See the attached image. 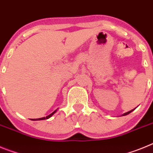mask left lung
I'll return each instance as SVG.
<instances>
[{
    "label": "left lung",
    "instance_id": "left-lung-1",
    "mask_svg": "<svg viewBox=\"0 0 153 153\" xmlns=\"http://www.w3.org/2000/svg\"><path fill=\"white\" fill-rule=\"evenodd\" d=\"M135 109H136V108H135ZM134 109H132V110H130V111H129V112H127V113H123V114L122 115V116H126V115H128V114H129V113H131V112H132L133 111V110H134Z\"/></svg>",
    "mask_w": 153,
    "mask_h": 153
}]
</instances>
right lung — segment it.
Wrapping results in <instances>:
<instances>
[{
	"mask_svg": "<svg viewBox=\"0 0 153 153\" xmlns=\"http://www.w3.org/2000/svg\"><path fill=\"white\" fill-rule=\"evenodd\" d=\"M56 110H57V109H56V110H55L54 112H53V113H51V114H50L49 116H47V117H42V118H39V119H32V120H33V121H35V120H46V119H47H47L51 118V117H52L53 115L55 113H56Z\"/></svg>",
	"mask_w": 153,
	"mask_h": 153,
	"instance_id": "1",
	"label": "right lung"
}]
</instances>
